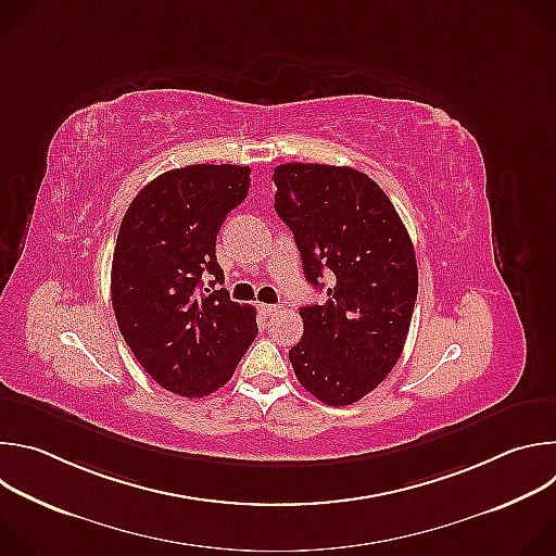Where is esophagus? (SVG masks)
<instances>
[{
	"instance_id": "obj_1",
	"label": "esophagus",
	"mask_w": 556,
	"mask_h": 556,
	"mask_svg": "<svg viewBox=\"0 0 556 556\" xmlns=\"http://www.w3.org/2000/svg\"><path fill=\"white\" fill-rule=\"evenodd\" d=\"M281 307L279 305H273V303H260V312L264 314V316H273V314H277Z\"/></svg>"
}]
</instances>
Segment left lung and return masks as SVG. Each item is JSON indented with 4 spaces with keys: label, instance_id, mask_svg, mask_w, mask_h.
Returning <instances> with one entry per match:
<instances>
[{
    "label": "left lung",
    "instance_id": "obj_1",
    "mask_svg": "<svg viewBox=\"0 0 556 556\" xmlns=\"http://www.w3.org/2000/svg\"><path fill=\"white\" fill-rule=\"evenodd\" d=\"M275 211L294 235L305 279L328 301L303 305L288 352L296 380L332 407L374 391L399 363L418 296L409 232L384 191L352 167H275Z\"/></svg>",
    "mask_w": 556,
    "mask_h": 556
}]
</instances>
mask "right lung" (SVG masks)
<instances>
[{"label":"right lung","mask_w":556,"mask_h":556,"mask_svg":"<svg viewBox=\"0 0 556 556\" xmlns=\"http://www.w3.org/2000/svg\"><path fill=\"white\" fill-rule=\"evenodd\" d=\"M251 185V167L189 165L131 200L112 260V305L142 369L172 393L202 399L230 380L257 337L255 307L213 290L224 283L217 232Z\"/></svg>","instance_id":"add662e5"}]
</instances>
